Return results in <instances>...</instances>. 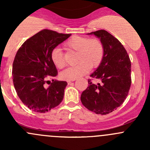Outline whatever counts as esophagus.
<instances>
[{"label":"esophagus","mask_w":150,"mask_h":150,"mask_svg":"<svg viewBox=\"0 0 150 150\" xmlns=\"http://www.w3.org/2000/svg\"><path fill=\"white\" fill-rule=\"evenodd\" d=\"M71 83H72V81H67V84H68V85L70 84Z\"/></svg>","instance_id":"1"}]
</instances>
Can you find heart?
I'll return each mask as SVG.
<instances>
[{
	"instance_id": "b5f03b06",
	"label": "heart",
	"mask_w": 150,
	"mask_h": 150,
	"mask_svg": "<svg viewBox=\"0 0 150 150\" xmlns=\"http://www.w3.org/2000/svg\"><path fill=\"white\" fill-rule=\"evenodd\" d=\"M65 47L78 52L76 62H78L77 65L69 67L60 73V78L65 81H74L83 76L90 71L91 67L96 68L100 65L104 58L103 44L97 38L73 35L66 42ZM51 59L59 69L65 66V60L59 48L52 50Z\"/></svg>"
}]
</instances>
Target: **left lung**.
<instances>
[{"mask_svg": "<svg viewBox=\"0 0 150 150\" xmlns=\"http://www.w3.org/2000/svg\"><path fill=\"white\" fill-rule=\"evenodd\" d=\"M100 39L104 49L100 65L90 75L101 81L94 84L89 79L81 94L85 107L96 114L107 115L117 110L128 96L131 83V64L122 43L104 30L88 33Z\"/></svg>", "mask_w": 150, "mask_h": 150, "instance_id": "1", "label": "left lung"}]
</instances>
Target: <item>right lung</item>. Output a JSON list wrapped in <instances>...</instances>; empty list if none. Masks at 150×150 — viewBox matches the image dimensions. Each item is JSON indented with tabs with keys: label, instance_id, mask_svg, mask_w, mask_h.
<instances>
[{
	"label": "right lung",
	"instance_id": "right-lung-1",
	"mask_svg": "<svg viewBox=\"0 0 150 150\" xmlns=\"http://www.w3.org/2000/svg\"><path fill=\"white\" fill-rule=\"evenodd\" d=\"M70 35L43 30L18 50L12 69L13 86L21 101L33 111L46 112L62 101L66 81L53 80L48 87L44 85L58 74L51 62V51Z\"/></svg>",
	"mask_w": 150,
	"mask_h": 150
}]
</instances>
